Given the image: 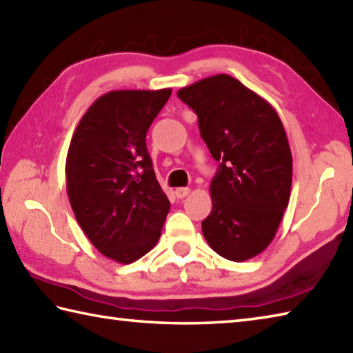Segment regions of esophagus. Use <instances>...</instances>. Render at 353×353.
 I'll return each instance as SVG.
<instances>
[{
    "mask_svg": "<svg viewBox=\"0 0 353 353\" xmlns=\"http://www.w3.org/2000/svg\"><path fill=\"white\" fill-rule=\"evenodd\" d=\"M190 194V189L189 188H178V189H175V196L176 198H184V196H188Z\"/></svg>",
    "mask_w": 353,
    "mask_h": 353,
    "instance_id": "1",
    "label": "esophagus"
}]
</instances>
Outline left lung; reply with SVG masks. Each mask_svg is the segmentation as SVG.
Segmentation results:
<instances>
[{"label":"left lung","mask_w":353,"mask_h":353,"mask_svg":"<svg viewBox=\"0 0 353 353\" xmlns=\"http://www.w3.org/2000/svg\"><path fill=\"white\" fill-rule=\"evenodd\" d=\"M198 115L199 132L219 161L210 183L212 212L201 223L218 255L241 263L275 238L292 188L284 125L264 98L219 73L176 92Z\"/></svg>","instance_id":"obj_1"}]
</instances>
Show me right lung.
Instances as JSON below:
<instances>
[{
    "mask_svg": "<svg viewBox=\"0 0 353 353\" xmlns=\"http://www.w3.org/2000/svg\"><path fill=\"white\" fill-rule=\"evenodd\" d=\"M172 94L112 90L78 123L65 159V188L78 224L104 256L130 264L158 243L170 203L145 145Z\"/></svg>",
    "mask_w": 353,
    "mask_h": 353,
    "instance_id": "obj_1",
    "label": "right lung"
}]
</instances>
